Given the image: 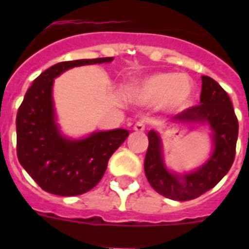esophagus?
I'll use <instances>...</instances> for the list:
<instances>
[{"mask_svg":"<svg viewBox=\"0 0 249 249\" xmlns=\"http://www.w3.org/2000/svg\"><path fill=\"white\" fill-rule=\"evenodd\" d=\"M133 130H136V132H143L144 130L143 121H138V123H136V124H134V126H133Z\"/></svg>","mask_w":249,"mask_h":249,"instance_id":"1","label":"esophagus"}]
</instances>
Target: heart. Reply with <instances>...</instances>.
Returning a JSON list of instances; mask_svg holds the SVG:
<instances>
[{"mask_svg": "<svg viewBox=\"0 0 249 249\" xmlns=\"http://www.w3.org/2000/svg\"><path fill=\"white\" fill-rule=\"evenodd\" d=\"M128 95L141 105H161L164 108L179 109L189 103L193 84L179 73L160 72L129 86Z\"/></svg>", "mask_w": 249, "mask_h": 249, "instance_id": "1", "label": "heart"}]
</instances>
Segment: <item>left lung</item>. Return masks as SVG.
Listing matches in <instances>:
<instances>
[{
    "label": "left lung",
    "mask_w": 249,
    "mask_h": 249,
    "mask_svg": "<svg viewBox=\"0 0 249 249\" xmlns=\"http://www.w3.org/2000/svg\"><path fill=\"white\" fill-rule=\"evenodd\" d=\"M200 105L172 117L170 124L207 125L212 130V152L196 169L177 173L164 161L163 141L155 130L148 132L144 173L156 193L172 200H191L213 189L224 178L235 158L238 119L228 93L209 76H201Z\"/></svg>",
    "instance_id": "8db88e82"
}]
</instances>
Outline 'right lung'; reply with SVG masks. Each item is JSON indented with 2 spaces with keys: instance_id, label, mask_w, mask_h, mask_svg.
Here are the masks:
<instances>
[{
  "instance_id": "add662e5",
  "label": "right lung",
  "mask_w": 249,
  "mask_h": 249,
  "mask_svg": "<svg viewBox=\"0 0 249 249\" xmlns=\"http://www.w3.org/2000/svg\"><path fill=\"white\" fill-rule=\"evenodd\" d=\"M95 58L60 62L44 71L27 90L17 115L18 159L41 189L76 196L101 181L108 159L129 136L126 129L94 132L84 138L62 134L53 99L54 79L70 68L112 62Z\"/></svg>"
}]
</instances>
